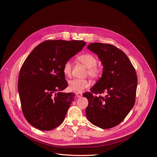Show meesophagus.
<instances>
[{"label":"esophagus","instance_id":"esophagus-1","mask_svg":"<svg viewBox=\"0 0 157 157\" xmlns=\"http://www.w3.org/2000/svg\"><path fill=\"white\" fill-rule=\"evenodd\" d=\"M76 95L78 97H80L82 96V94L81 93H76Z\"/></svg>","mask_w":157,"mask_h":157}]
</instances>
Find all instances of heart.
<instances>
[{"label": "heart", "instance_id": "1", "mask_svg": "<svg viewBox=\"0 0 157 157\" xmlns=\"http://www.w3.org/2000/svg\"><path fill=\"white\" fill-rule=\"evenodd\" d=\"M78 60L85 65L88 68V76L94 79L99 78L101 75V69L97 66V60L96 57L92 54L86 53L78 56ZM72 71V63L68 60L66 61L63 66V72L66 76L69 77ZM90 85L89 82L86 79H75L70 81L69 89L76 93H81Z\"/></svg>", "mask_w": 157, "mask_h": 157}]
</instances>
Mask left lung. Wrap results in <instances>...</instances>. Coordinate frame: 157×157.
<instances>
[{
  "label": "left lung",
  "instance_id": "obj_1",
  "mask_svg": "<svg viewBox=\"0 0 157 157\" xmlns=\"http://www.w3.org/2000/svg\"><path fill=\"white\" fill-rule=\"evenodd\" d=\"M87 48L97 55L103 71L91 92L83 96L88 101L86 116L93 125L103 128H113L125 118L135 104L137 78L128 56L109 44L91 43ZM92 93H105V98L94 96Z\"/></svg>",
  "mask_w": 157,
  "mask_h": 157
}]
</instances>
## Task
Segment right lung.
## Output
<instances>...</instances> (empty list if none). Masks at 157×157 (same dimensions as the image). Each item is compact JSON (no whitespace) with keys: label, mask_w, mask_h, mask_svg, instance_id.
Masks as SVG:
<instances>
[{"label":"right lung","mask_w":157,"mask_h":157,"mask_svg":"<svg viewBox=\"0 0 157 157\" xmlns=\"http://www.w3.org/2000/svg\"><path fill=\"white\" fill-rule=\"evenodd\" d=\"M86 45L83 40H51L36 46L20 69L18 90L25 118L40 130L60 125L74 100L67 87L63 66Z\"/></svg>","instance_id":"add662e5"}]
</instances>
